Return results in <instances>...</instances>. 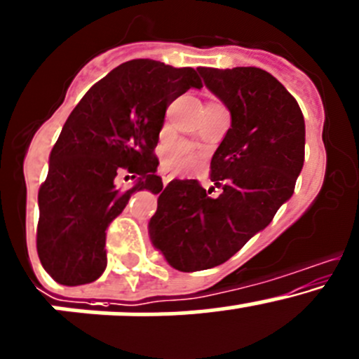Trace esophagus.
I'll use <instances>...</instances> for the list:
<instances>
[{
	"label": "esophagus",
	"instance_id": "1",
	"mask_svg": "<svg viewBox=\"0 0 359 359\" xmlns=\"http://www.w3.org/2000/svg\"><path fill=\"white\" fill-rule=\"evenodd\" d=\"M173 179V175H170V173H163V175H161V180H163V186L167 187L168 186V182L170 180Z\"/></svg>",
	"mask_w": 359,
	"mask_h": 359
}]
</instances>
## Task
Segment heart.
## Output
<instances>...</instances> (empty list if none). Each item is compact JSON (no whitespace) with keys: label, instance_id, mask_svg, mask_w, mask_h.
<instances>
[{"label":"heart","instance_id":"obj_1","mask_svg":"<svg viewBox=\"0 0 359 359\" xmlns=\"http://www.w3.org/2000/svg\"><path fill=\"white\" fill-rule=\"evenodd\" d=\"M198 161V153L187 142H179L173 148H170L167 158H165V167L172 172H180V170L194 167Z\"/></svg>","mask_w":359,"mask_h":359}]
</instances>
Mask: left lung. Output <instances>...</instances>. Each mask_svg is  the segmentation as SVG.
Here are the masks:
<instances>
[{
	"label": "left lung",
	"mask_w": 359,
	"mask_h": 359,
	"mask_svg": "<svg viewBox=\"0 0 359 359\" xmlns=\"http://www.w3.org/2000/svg\"><path fill=\"white\" fill-rule=\"evenodd\" d=\"M198 70L229 108L232 126L210 165L222 194L210 198L198 180L175 179L160 192L151 217L154 248L180 271L232 258L292 196L304 163L303 111L273 75L256 67Z\"/></svg>",
	"instance_id": "left-lung-1"
}]
</instances>
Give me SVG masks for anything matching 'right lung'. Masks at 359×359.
Returning <instances> with one entry per match:
<instances>
[{
    "instance_id": "add662e5",
    "label": "right lung",
    "mask_w": 359,
    "mask_h": 359,
    "mask_svg": "<svg viewBox=\"0 0 359 359\" xmlns=\"http://www.w3.org/2000/svg\"><path fill=\"white\" fill-rule=\"evenodd\" d=\"M191 88H203L191 67L130 60L96 82L70 113L37 196V255L58 284L100 278L108 225L135 191L163 189L154 148L170 103ZM123 172L138 177L127 191L116 187Z\"/></svg>"
}]
</instances>
